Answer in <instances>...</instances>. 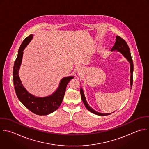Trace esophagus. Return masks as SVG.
I'll return each instance as SVG.
<instances>
[{
    "instance_id": "1",
    "label": "esophagus",
    "mask_w": 149,
    "mask_h": 149,
    "mask_svg": "<svg viewBox=\"0 0 149 149\" xmlns=\"http://www.w3.org/2000/svg\"><path fill=\"white\" fill-rule=\"evenodd\" d=\"M75 71H76V72H77V74H81V73L82 72V71H83V68H82V67H81V66H78V67H77V68H75Z\"/></svg>"
}]
</instances>
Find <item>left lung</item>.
Listing matches in <instances>:
<instances>
[{
	"label": "left lung",
	"mask_w": 149,
	"mask_h": 149,
	"mask_svg": "<svg viewBox=\"0 0 149 149\" xmlns=\"http://www.w3.org/2000/svg\"><path fill=\"white\" fill-rule=\"evenodd\" d=\"M111 51H117L120 53H121L124 57L127 60V61L130 63V72H131V77H130V85L131 87L132 88V83H133V72H134V64H133V61L131 57V52L130 51L129 46H128L127 42L123 39L121 38H120L118 36H116V42L114 44V45L113 46V47L111 49ZM80 93L81 96L82 100L85 104L86 108L89 110L90 112H91L93 114L100 116H106L108 115H110L111 113H102L97 112L95 111L94 109H93L87 103V101L86 100L85 96L84 95V91L82 88L80 89ZM114 113V112H113Z\"/></svg>",
	"instance_id": "left-lung-1"
}]
</instances>
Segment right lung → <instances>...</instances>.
Instances as JSON below:
<instances>
[{
	"label": "right lung",
	"instance_id": "right-lung-1",
	"mask_svg": "<svg viewBox=\"0 0 149 149\" xmlns=\"http://www.w3.org/2000/svg\"><path fill=\"white\" fill-rule=\"evenodd\" d=\"M33 35L26 37L21 45L13 67V81L15 93L19 100L24 106L35 114L48 115L56 111L60 106L68 83L74 78V75L63 77L60 81L57 89L50 95L38 97L30 93L24 86L19 78L18 72L20 68L24 50L32 39Z\"/></svg>",
	"mask_w": 149,
	"mask_h": 149
}]
</instances>
